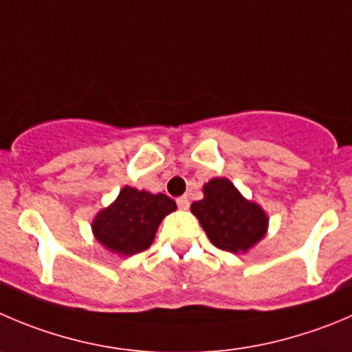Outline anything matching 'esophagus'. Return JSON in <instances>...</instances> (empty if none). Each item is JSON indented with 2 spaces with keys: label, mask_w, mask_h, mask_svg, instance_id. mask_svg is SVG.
<instances>
[{
  "label": "esophagus",
  "mask_w": 352,
  "mask_h": 352,
  "mask_svg": "<svg viewBox=\"0 0 352 352\" xmlns=\"http://www.w3.org/2000/svg\"><path fill=\"white\" fill-rule=\"evenodd\" d=\"M176 204H178L179 209H188V207H190V200H188V197H186V195L178 197V199H176Z\"/></svg>",
  "instance_id": "esophagus-1"
}]
</instances>
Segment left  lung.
<instances>
[{"label": "left lung", "mask_w": 352, "mask_h": 352, "mask_svg": "<svg viewBox=\"0 0 352 352\" xmlns=\"http://www.w3.org/2000/svg\"><path fill=\"white\" fill-rule=\"evenodd\" d=\"M210 242L226 252H245L264 236L267 217L257 204L247 202L233 183L214 178L204 186V199L192 204Z\"/></svg>", "instance_id": "left-lung-1"}]
</instances>
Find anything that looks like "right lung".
<instances>
[{
  "instance_id": "right-lung-1",
  "label": "right lung",
  "mask_w": 352,
  "mask_h": 352,
  "mask_svg": "<svg viewBox=\"0 0 352 352\" xmlns=\"http://www.w3.org/2000/svg\"><path fill=\"white\" fill-rule=\"evenodd\" d=\"M173 210L176 202L164 193L152 195L126 186L116 202L96 216L93 232L112 252L133 256L152 245L160 221Z\"/></svg>"
}]
</instances>
